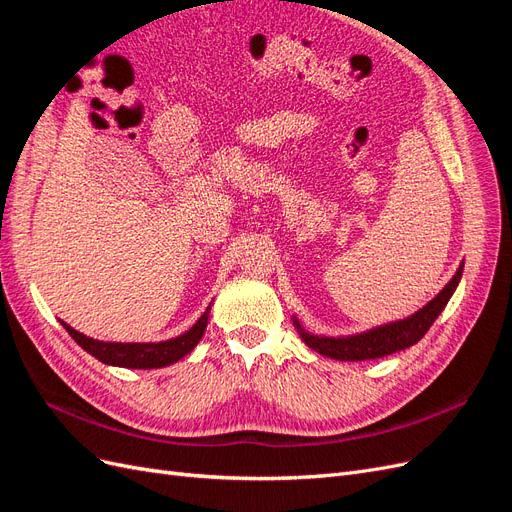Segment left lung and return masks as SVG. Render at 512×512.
Returning a JSON list of instances; mask_svg holds the SVG:
<instances>
[{"mask_svg":"<svg viewBox=\"0 0 512 512\" xmlns=\"http://www.w3.org/2000/svg\"><path fill=\"white\" fill-rule=\"evenodd\" d=\"M461 273H463V265H459L453 280L436 294V299H431L423 309H418V312H414L412 316L382 324V327L369 329L365 333L346 335V337H327V335L307 333L297 318H292V322L294 327H297L303 342L312 350L320 352L322 356H331V359H337V361L382 359L386 354H393L414 346L418 339L429 331L431 324L436 322V318L442 314L448 299L453 297L455 288L459 286Z\"/></svg>","mask_w":512,"mask_h":512,"instance_id":"obj_1","label":"left lung"}]
</instances>
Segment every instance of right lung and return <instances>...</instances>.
<instances>
[{"instance_id": "1", "label": "right lung", "mask_w": 512, "mask_h": 512, "mask_svg": "<svg viewBox=\"0 0 512 512\" xmlns=\"http://www.w3.org/2000/svg\"><path fill=\"white\" fill-rule=\"evenodd\" d=\"M209 309L196 320L194 327L190 331L181 333L179 337L166 339V342H149V344H121V342H100V339L87 337L79 331H74L70 324H64V329L72 335V339L79 344L85 352L91 356H96L98 361L106 365H115V367H128V369H158L173 365L179 359H183L185 354H190L196 344L200 342V337L205 335L207 329V320H209Z\"/></svg>"}]
</instances>
